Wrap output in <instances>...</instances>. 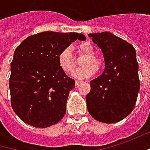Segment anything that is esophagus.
Instances as JSON below:
<instances>
[{"instance_id": "1", "label": "esophagus", "mask_w": 150, "mask_h": 150, "mask_svg": "<svg viewBox=\"0 0 150 150\" xmlns=\"http://www.w3.org/2000/svg\"><path fill=\"white\" fill-rule=\"evenodd\" d=\"M81 81H77V80L75 81V86H79L81 85Z\"/></svg>"}]
</instances>
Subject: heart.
<instances>
[{"mask_svg":"<svg viewBox=\"0 0 150 150\" xmlns=\"http://www.w3.org/2000/svg\"><path fill=\"white\" fill-rule=\"evenodd\" d=\"M78 48L81 52L86 54V57L81 61V65L83 67L77 69L74 73V76L78 79H86L95 74L97 69L101 67L102 61L98 56L93 54L94 48L90 42L85 41L81 43ZM57 62L60 68L67 74H71L76 67L75 57L69 47L63 49L59 52Z\"/></svg>","mask_w":150,"mask_h":150,"instance_id":"1","label":"heart"}]
</instances>
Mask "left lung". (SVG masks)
Segmentation results:
<instances>
[{
	"label": "left lung",
	"mask_w": 150,
	"mask_h": 150,
	"mask_svg": "<svg viewBox=\"0 0 150 150\" xmlns=\"http://www.w3.org/2000/svg\"><path fill=\"white\" fill-rule=\"evenodd\" d=\"M101 49L104 70L90 81L86 96L89 114L96 120L115 123L128 116L140 89L136 51L132 44L110 32L88 35Z\"/></svg>",
	"instance_id": "1"
}]
</instances>
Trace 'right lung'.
Returning <instances> with one entry per match:
<instances>
[{
    "mask_svg": "<svg viewBox=\"0 0 150 150\" xmlns=\"http://www.w3.org/2000/svg\"><path fill=\"white\" fill-rule=\"evenodd\" d=\"M82 34L46 31L27 37L15 49L11 63V104L26 124L45 128L57 124L66 113L75 80L60 68L57 56Z\"/></svg>",
    "mask_w": 150,
    "mask_h": 150,
    "instance_id": "obj_1",
    "label": "right lung"
}]
</instances>
